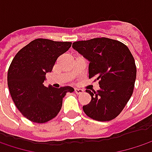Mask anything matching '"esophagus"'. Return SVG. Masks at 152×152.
Instances as JSON below:
<instances>
[{
  "mask_svg": "<svg viewBox=\"0 0 152 152\" xmlns=\"http://www.w3.org/2000/svg\"><path fill=\"white\" fill-rule=\"evenodd\" d=\"M75 92L76 94H81L83 92V89H78V88H75Z\"/></svg>",
  "mask_w": 152,
  "mask_h": 152,
  "instance_id": "34e87169",
  "label": "esophagus"
}]
</instances>
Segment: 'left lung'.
<instances>
[{"mask_svg":"<svg viewBox=\"0 0 152 152\" xmlns=\"http://www.w3.org/2000/svg\"><path fill=\"white\" fill-rule=\"evenodd\" d=\"M72 47L90 61L89 78L97 76L100 89L86 90L91 102L83 106L90 118L108 121L116 118L132 96L137 77L134 57L123 43L96 38L74 42Z\"/></svg>","mask_w":152,"mask_h":152,"instance_id":"obj_1","label":"left lung"}]
</instances>
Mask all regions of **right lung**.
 I'll list each match as a JSON object with an SVG mask.
<instances>
[{"label":"right lung","mask_w":152,"mask_h":152,"mask_svg":"<svg viewBox=\"0 0 152 152\" xmlns=\"http://www.w3.org/2000/svg\"><path fill=\"white\" fill-rule=\"evenodd\" d=\"M71 44L37 39L14 57L8 71L9 90L17 109L31 121L44 123L53 119L61 108L66 93L74 91L70 86L55 89L43 83L57 58Z\"/></svg>","instance_id":"1"}]
</instances>
